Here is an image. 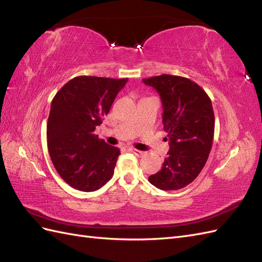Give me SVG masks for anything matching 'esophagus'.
<instances>
[{"label": "esophagus", "instance_id": "obj_1", "mask_svg": "<svg viewBox=\"0 0 262 262\" xmlns=\"http://www.w3.org/2000/svg\"><path fill=\"white\" fill-rule=\"evenodd\" d=\"M130 152H132L134 155L136 156H138V157H141V156H143V152H142V150H139V149H137V148H130Z\"/></svg>", "mask_w": 262, "mask_h": 262}]
</instances>
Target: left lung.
<instances>
[{
	"label": "left lung",
	"mask_w": 262,
	"mask_h": 262,
	"mask_svg": "<svg viewBox=\"0 0 262 262\" xmlns=\"http://www.w3.org/2000/svg\"><path fill=\"white\" fill-rule=\"evenodd\" d=\"M143 83L160 94L170 147L161 170L148 181L162 190L185 188L201 172L211 152L215 123L212 101L187 77L162 74L143 78Z\"/></svg>",
	"instance_id": "left-lung-1"
}]
</instances>
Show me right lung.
I'll return each instance as SVG.
<instances>
[{
  "instance_id": "right-lung-1",
  "label": "right lung",
  "mask_w": 262,
  "mask_h": 262,
  "mask_svg": "<svg viewBox=\"0 0 262 262\" xmlns=\"http://www.w3.org/2000/svg\"><path fill=\"white\" fill-rule=\"evenodd\" d=\"M126 82L128 78L81 75L53 97L47 143L54 168L71 187L91 192L112 179L120 149L100 140L95 129Z\"/></svg>"
}]
</instances>
